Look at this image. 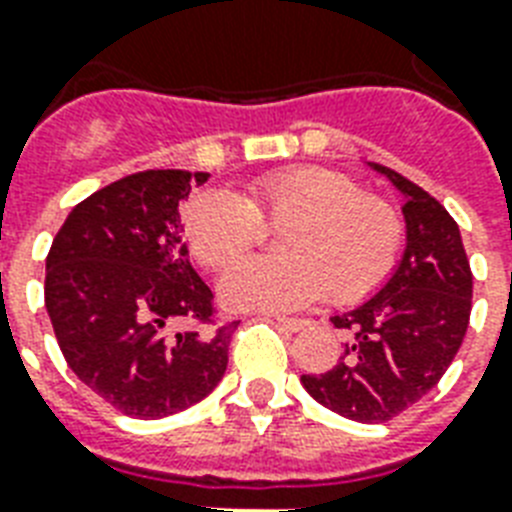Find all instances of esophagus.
<instances>
[{
	"mask_svg": "<svg viewBox=\"0 0 512 512\" xmlns=\"http://www.w3.org/2000/svg\"><path fill=\"white\" fill-rule=\"evenodd\" d=\"M284 329H289V332H303V329L311 327V321L308 319H289V316H279L276 319Z\"/></svg>",
	"mask_w": 512,
	"mask_h": 512,
	"instance_id": "obj_1",
	"label": "esophagus"
}]
</instances>
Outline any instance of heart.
I'll return each mask as SVG.
<instances>
[{"mask_svg":"<svg viewBox=\"0 0 512 512\" xmlns=\"http://www.w3.org/2000/svg\"><path fill=\"white\" fill-rule=\"evenodd\" d=\"M263 225H284L281 257H252L225 273L220 295L233 308L292 311L324 292L337 305L358 303L390 279L406 239L404 217L388 199L329 167L265 172L247 196L209 188L183 212L185 241L207 268L247 255Z\"/></svg>","mask_w":512,"mask_h":512,"instance_id":"1","label":"heart"}]
</instances>
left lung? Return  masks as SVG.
I'll use <instances>...</instances> for the list:
<instances>
[{
  "mask_svg": "<svg viewBox=\"0 0 512 512\" xmlns=\"http://www.w3.org/2000/svg\"><path fill=\"white\" fill-rule=\"evenodd\" d=\"M372 167L406 196L404 260L372 300L332 316L350 335L340 364L303 374L319 404L356 422H388L417 404L457 356L473 305L460 225L420 185L390 167Z\"/></svg>",
  "mask_w": 512,
  "mask_h": 512,
  "instance_id": "8db88e82",
  "label": "left lung"
}]
</instances>
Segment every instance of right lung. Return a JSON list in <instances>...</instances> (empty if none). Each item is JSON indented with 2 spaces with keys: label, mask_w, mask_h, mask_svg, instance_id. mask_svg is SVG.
<instances>
[{
  "label": "right lung",
  "mask_w": 512,
  "mask_h": 512,
  "mask_svg": "<svg viewBox=\"0 0 512 512\" xmlns=\"http://www.w3.org/2000/svg\"><path fill=\"white\" fill-rule=\"evenodd\" d=\"M207 172L146 170L79 201L47 252L44 305L71 372L127 417L183 412L223 380L239 321L188 263L180 201ZM188 320L192 327L172 333Z\"/></svg>",
  "instance_id": "add662e5"
}]
</instances>
